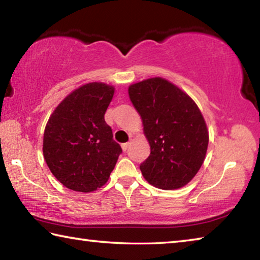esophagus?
I'll use <instances>...</instances> for the list:
<instances>
[{"label":"esophagus","mask_w":260,"mask_h":260,"mask_svg":"<svg viewBox=\"0 0 260 260\" xmlns=\"http://www.w3.org/2000/svg\"><path fill=\"white\" fill-rule=\"evenodd\" d=\"M129 146H131V141H129V142H126V143H124V144H121V148H122V150L126 151L127 149L129 148Z\"/></svg>","instance_id":"34e87169"}]
</instances>
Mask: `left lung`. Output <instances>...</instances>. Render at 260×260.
Returning <instances> with one entry per match:
<instances>
[{"mask_svg":"<svg viewBox=\"0 0 260 260\" xmlns=\"http://www.w3.org/2000/svg\"><path fill=\"white\" fill-rule=\"evenodd\" d=\"M143 124L150 155L140 166L151 186L173 190L186 186L204 162L209 129L193 100L160 77L128 87Z\"/></svg>","mask_w":260,"mask_h":260,"instance_id":"left-lung-1","label":"left lung"}]
</instances>
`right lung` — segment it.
<instances>
[{
    "label": "right lung",
    "mask_w": 260,
    "mask_h": 260,
    "mask_svg": "<svg viewBox=\"0 0 260 260\" xmlns=\"http://www.w3.org/2000/svg\"><path fill=\"white\" fill-rule=\"evenodd\" d=\"M114 87L89 82L70 93L51 113L43 134V156L58 181L91 192L108 182L121 148L104 114Z\"/></svg>",
    "instance_id": "obj_1"
}]
</instances>
